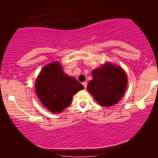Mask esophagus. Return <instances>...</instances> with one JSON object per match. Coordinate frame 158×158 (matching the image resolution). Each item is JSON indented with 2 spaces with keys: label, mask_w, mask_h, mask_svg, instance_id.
Segmentation results:
<instances>
[{
  "label": "esophagus",
  "mask_w": 158,
  "mask_h": 158,
  "mask_svg": "<svg viewBox=\"0 0 158 158\" xmlns=\"http://www.w3.org/2000/svg\"><path fill=\"white\" fill-rule=\"evenodd\" d=\"M83 85L84 86V88H87V82H83Z\"/></svg>",
  "instance_id": "34e87169"
}]
</instances>
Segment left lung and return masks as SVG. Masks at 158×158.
<instances>
[{"instance_id": "1", "label": "left lung", "mask_w": 158, "mask_h": 158, "mask_svg": "<svg viewBox=\"0 0 158 158\" xmlns=\"http://www.w3.org/2000/svg\"><path fill=\"white\" fill-rule=\"evenodd\" d=\"M92 76L87 89L99 104L109 107L119 101L127 85V76L122 68L107 62L93 70Z\"/></svg>"}]
</instances>
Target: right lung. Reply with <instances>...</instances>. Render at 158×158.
Masks as SVG:
<instances>
[{
  "label": "right lung",
  "mask_w": 158,
  "mask_h": 158,
  "mask_svg": "<svg viewBox=\"0 0 158 158\" xmlns=\"http://www.w3.org/2000/svg\"><path fill=\"white\" fill-rule=\"evenodd\" d=\"M83 88L76 79L64 74L57 62L45 65L35 83L40 101L52 113H60L69 106L73 95Z\"/></svg>",
  "instance_id": "1"
}]
</instances>
